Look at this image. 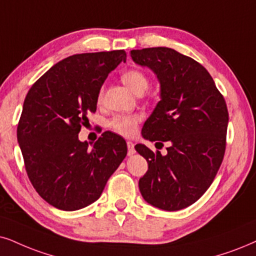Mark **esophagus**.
<instances>
[{
	"mask_svg": "<svg viewBox=\"0 0 256 256\" xmlns=\"http://www.w3.org/2000/svg\"><path fill=\"white\" fill-rule=\"evenodd\" d=\"M136 152L134 150V144L132 142H128V156H132Z\"/></svg>",
	"mask_w": 256,
	"mask_h": 256,
	"instance_id": "obj_1",
	"label": "esophagus"
}]
</instances>
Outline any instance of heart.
<instances>
[{
    "label": "heart",
    "instance_id": "obj_1",
    "mask_svg": "<svg viewBox=\"0 0 256 256\" xmlns=\"http://www.w3.org/2000/svg\"><path fill=\"white\" fill-rule=\"evenodd\" d=\"M122 80L126 86L136 94L144 93L148 87V79L146 74L138 70H128L122 74ZM102 93L100 92L99 98ZM139 117L138 116H117L110 122V128L117 134L130 137L137 131Z\"/></svg>",
    "mask_w": 256,
    "mask_h": 256
}]
</instances>
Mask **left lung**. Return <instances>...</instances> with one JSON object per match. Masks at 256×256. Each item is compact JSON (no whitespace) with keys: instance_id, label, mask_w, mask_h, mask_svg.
Listing matches in <instances>:
<instances>
[{"instance_id":"left-lung-1","label":"left lung","mask_w":256,"mask_h":256,"mask_svg":"<svg viewBox=\"0 0 256 256\" xmlns=\"http://www.w3.org/2000/svg\"><path fill=\"white\" fill-rule=\"evenodd\" d=\"M160 84V100L143 126V137L163 146L166 156L144 144L136 150L148 162L139 180L142 196L156 208L176 212L195 203L214 180L226 151L228 110L202 64L168 47L131 50Z\"/></svg>"}]
</instances>
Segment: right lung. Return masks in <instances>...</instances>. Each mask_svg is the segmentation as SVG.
<instances>
[{"label":"right lung","mask_w":256,"mask_h":256,"mask_svg":"<svg viewBox=\"0 0 256 256\" xmlns=\"http://www.w3.org/2000/svg\"><path fill=\"white\" fill-rule=\"evenodd\" d=\"M126 61L122 50L76 54L59 61L26 96L18 142L38 195L58 209L85 208L102 195L128 154L120 136L106 131L92 148L78 138L96 112L108 73Z\"/></svg>","instance_id":"1"}]
</instances>
